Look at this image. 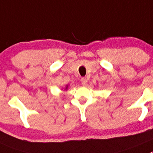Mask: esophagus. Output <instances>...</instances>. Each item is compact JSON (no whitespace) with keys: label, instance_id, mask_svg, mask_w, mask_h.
Wrapping results in <instances>:
<instances>
[{"label":"esophagus","instance_id":"obj_1","mask_svg":"<svg viewBox=\"0 0 153 153\" xmlns=\"http://www.w3.org/2000/svg\"><path fill=\"white\" fill-rule=\"evenodd\" d=\"M81 82H82V85H86L87 82H88V80H87V78H81Z\"/></svg>","mask_w":153,"mask_h":153}]
</instances>
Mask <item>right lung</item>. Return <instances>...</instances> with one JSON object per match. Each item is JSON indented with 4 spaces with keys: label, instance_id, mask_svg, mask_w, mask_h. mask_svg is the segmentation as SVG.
Masks as SVG:
<instances>
[{
    "label": "right lung",
    "instance_id": "add662e5",
    "mask_svg": "<svg viewBox=\"0 0 153 153\" xmlns=\"http://www.w3.org/2000/svg\"><path fill=\"white\" fill-rule=\"evenodd\" d=\"M66 88H67V87H66Z\"/></svg>",
    "mask_w": 153,
    "mask_h": 153
}]
</instances>
